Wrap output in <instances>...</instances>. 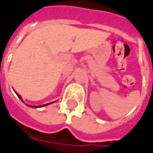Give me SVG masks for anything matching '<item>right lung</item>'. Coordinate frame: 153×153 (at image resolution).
Here are the masks:
<instances>
[{
  "label": "right lung",
  "mask_w": 153,
  "mask_h": 153,
  "mask_svg": "<svg viewBox=\"0 0 153 153\" xmlns=\"http://www.w3.org/2000/svg\"><path fill=\"white\" fill-rule=\"evenodd\" d=\"M15 93H16V92H15ZM17 93V97H18V98H20L22 101V99L21 96H20V95H19V94H18L17 93ZM48 104H49V103H47V104H44V105H40V106H31V105H29V106H30V107H32V108H41V107H44V106H46V105H48Z\"/></svg>",
  "instance_id": "obj_1"
}]
</instances>
